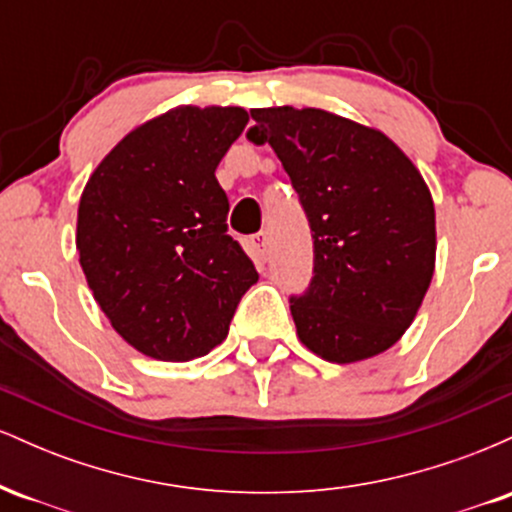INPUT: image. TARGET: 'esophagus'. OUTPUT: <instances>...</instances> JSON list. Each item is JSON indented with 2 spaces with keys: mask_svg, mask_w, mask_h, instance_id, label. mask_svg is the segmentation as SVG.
I'll list each match as a JSON object with an SVG mask.
<instances>
[{
  "mask_svg": "<svg viewBox=\"0 0 512 512\" xmlns=\"http://www.w3.org/2000/svg\"><path fill=\"white\" fill-rule=\"evenodd\" d=\"M248 248H250V255L255 257L257 262L267 260V233L260 231V233H255V236H250Z\"/></svg>",
  "mask_w": 512,
  "mask_h": 512,
  "instance_id": "34e87169",
  "label": "esophagus"
}]
</instances>
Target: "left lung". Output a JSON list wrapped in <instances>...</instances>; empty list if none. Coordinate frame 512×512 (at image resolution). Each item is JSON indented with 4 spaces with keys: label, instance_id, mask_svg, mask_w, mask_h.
Returning a JSON list of instances; mask_svg holds the SVG:
<instances>
[{
    "label": "left lung",
    "instance_id": "8db88e82",
    "mask_svg": "<svg viewBox=\"0 0 512 512\" xmlns=\"http://www.w3.org/2000/svg\"><path fill=\"white\" fill-rule=\"evenodd\" d=\"M252 142L279 156L308 214L315 276L291 298L305 349L358 363L390 349L436 272V207L424 175L380 129L320 108H252Z\"/></svg>",
    "mask_w": 512,
    "mask_h": 512
}]
</instances>
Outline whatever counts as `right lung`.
I'll use <instances>...</instances> for the list:
<instances>
[{
  "label": "right lung",
  "instance_id": "1",
  "mask_svg": "<svg viewBox=\"0 0 512 512\" xmlns=\"http://www.w3.org/2000/svg\"><path fill=\"white\" fill-rule=\"evenodd\" d=\"M248 125L238 105H175L127 132L76 211L86 284L113 330L156 361L221 344L255 264L226 233L216 166Z\"/></svg>",
  "mask_w": 512,
  "mask_h": 512
}]
</instances>
